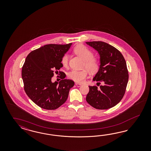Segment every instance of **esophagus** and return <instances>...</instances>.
Returning a JSON list of instances; mask_svg holds the SVG:
<instances>
[{
  "instance_id": "obj_1",
  "label": "esophagus",
  "mask_w": 151,
  "mask_h": 151,
  "mask_svg": "<svg viewBox=\"0 0 151 151\" xmlns=\"http://www.w3.org/2000/svg\"><path fill=\"white\" fill-rule=\"evenodd\" d=\"M75 85H76V86H78V87H80L81 85H82V84L81 83H75Z\"/></svg>"
}]
</instances>
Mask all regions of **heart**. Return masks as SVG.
<instances>
[{
	"instance_id": "1",
	"label": "heart",
	"mask_w": 151,
	"mask_h": 151,
	"mask_svg": "<svg viewBox=\"0 0 151 151\" xmlns=\"http://www.w3.org/2000/svg\"><path fill=\"white\" fill-rule=\"evenodd\" d=\"M74 52L83 60V67L85 68L90 73H94L99 69L100 62L95 57L92 51L87 47L82 45L76 46L74 50ZM69 55L65 54L61 59V63L64 68H68L69 65ZM88 73L86 70L80 71L73 70L68 75L69 78L75 82L82 83L84 82L87 78Z\"/></svg>"
}]
</instances>
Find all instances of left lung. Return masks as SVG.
Masks as SVG:
<instances>
[{
    "label": "left lung",
    "instance_id": "obj_1",
    "mask_svg": "<svg viewBox=\"0 0 151 151\" xmlns=\"http://www.w3.org/2000/svg\"><path fill=\"white\" fill-rule=\"evenodd\" d=\"M100 55V66L93 78L104 85L88 86L86 100L93 107L106 110L114 107L122 100L128 81L127 65L123 55L113 46L102 41L86 42ZM100 83V82H98Z\"/></svg>",
    "mask_w": 151,
    "mask_h": 151
}]
</instances>
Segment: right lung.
<instances>
[{"instance_id": "add662e5", "label": "right lung", "mask_w": 151, "mask_h": 151, "mask_svg": "<svg viewBox=\"0 0 151 151\" xmlns=\"http://www.w3.org/2000/svg\"><path fill=\"white\" fill-rule=\"evenodd\" d=\"M71 45H45L32 51L26 58L22 71L24 90L42 109L59 108L67 100L69 90L74 85L73 80L65 79L66 75L61 71L59 73L62 80L51 81L54 73L63 66L61 59Z\"/></svg>"}]
</instances>
